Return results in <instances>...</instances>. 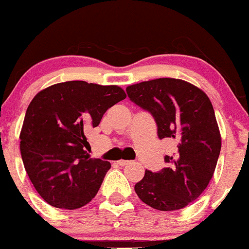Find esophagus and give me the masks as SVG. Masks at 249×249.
<instances>
[{"mask_svg": "<svg viewBox=\"0 0 249 249\" xmlns=\"http://www.w3.org/2000/svg\"><path fill=\"white\" fill-rule=\"evenodd\" d=\"M130 162L131 161H127V160H119V161H118V164H119L120 166H125V165L130 164Z\"/></svg>", "mask_w": 249, "mask_h": 249, "instance_id": "esophagus-1", "label": "esophagus"}]
</instances>
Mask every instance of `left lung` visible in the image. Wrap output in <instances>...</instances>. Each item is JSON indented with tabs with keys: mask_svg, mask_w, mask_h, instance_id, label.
Returning a JSON list of instances; mask_svg holds the SVG:
<instances>
[{
	"mask_svg": "<svg viewBox=\"0 0 249 249\" xmlns=\"http://www.w3.org/2000/svg\"><path fill=\"white\" fill-rule=\"evenodd\" d=\"M129 99L154 118L160 140H173L167 167L145 170L135 192L145 205L176 211L195 201L207 188L219 158L222 139L207 95L182 79L159 78L126 88Z\"/></svg>",
	"mask_w": 249,
	"mask_h": 249,
	"instance_id": "8db88e82",
	"label": "left lung"
}]
</instances>
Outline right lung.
<instances>
[{
  "label": "right lung",
  "mask_w": 249,
  "mask_h": 249,
  "mask_svg": "<svg viewBox=\"0 0 249 249\" xmlns=\"http://www.w3.org/2000/svg\"><path fill=\"white\" fill-rule=\"evenodd\" d=\"M125 97L117 85L84 80L57 83L34 97L20 132V152L44 201L76 210L94 199L110 164L90 159L85 131L96 127L106 110Z\"/></svg>",
  "instance_id": "right-lung-1"
}]
</instances>
